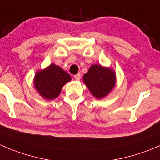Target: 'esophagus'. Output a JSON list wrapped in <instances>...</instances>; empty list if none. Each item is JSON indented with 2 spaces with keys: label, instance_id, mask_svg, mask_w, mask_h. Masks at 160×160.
I'll return each instance as SVG.
<instances>
[{
  "label": "esophagus",
  "instance_id": "1",
  "mask_svg": "<svg viewBox=\"0 0 160 160\" xmlns=\"http://www.w3.org/2000/svg\"><path fill=\"white\" fill-rule=\"evenodd\" d=\"M74 78H75L76 80H80V78H81V75L80 73L77 74V75L74 76Z\"/></svg>",
  "mask_w": 160,
  "mask_h": 160
}]
</instances>
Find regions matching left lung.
<instances>
[{
	"label": "left lung",
	"mask_w": 160,
	"mask_h": 160,
	"mask_svg": "<svg viewBox=\"0 0 160 160\" xmlns=\"http://www.w3.org/2000/svg\"><path fill=\"white\" fill-rule=\"evenodd\" d=\"M83 80L91 94L97 98H102L115 86L116 74L112 69L100 65H93L84 74Z\"/></svg>",
	"instance_id": "1"
}]
</instances>
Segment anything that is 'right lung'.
I'll list each match as a JSON object with an SVG mask.
<instances>
[{"mask_svg":"<svg viewBox=\"0 0 160 160\" xmlns=\"http://www.w3.org/2000/svg\"><path fill=\"white\" fill-rule=\"evenodd\" d=\"M71 80V77L59 66L52 64L44 70L37 72L34 78L36 89L46 99L58 97L65 83Z\"/></svg>","mask_w":160,"mask_h":160,"instance_id":"add662e5","label":"right lung"}]
</instances>
